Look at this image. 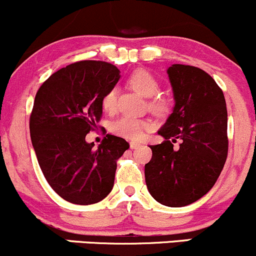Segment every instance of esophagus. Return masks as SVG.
Segmentation results:
<instances>
[{"mask_svg": "<svg viewBox=\"0 0 256 256\" xmlns=\"http://www.w3.org/2000/svg\"><path fill=\"white\" fill-rule=\"evenodd\" d=\"M140 143H137V142H131L130 143V148L131 149H137V148H140Z\"/></svg>", "mask_w": 256, "mask_h": 256, "instance_id": "34e87169", "label": "esophagus"}]
</instances>
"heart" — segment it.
<instances>
[{"mask_svg": "<svg viewBox=\"0 0 256 256\" xmlns=\"http://www.w3.org/2000/svg\"><path fill=\"white\" fill-rule=\"evenodd\" d=\"M128 83L136 92L146 98H154L149 102V108L158 116H164L171 108V102L165 98H155L158 94V83L152 77V73L146 70H136L131 73ZM102 108L108 113H113L116 110V90L112 89L102 98ZM152 124L146 120L122 116L114 122H112L110 131L126 140H140L143 136L144 130H148Z\"/></svg>", "mask_w": 256, "mask_h": 256, "instance_id": "heart-1", "label": "heart"}]
</instances>
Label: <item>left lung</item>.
Wrapping results in <instances>:
<instances>
[{
    "instance_id": "obj_1",
    "label": "left lung",
    "mask_w": 256,
    "mask_h": 256,
    "mask_svg": "<svg viewBox=\"0 0 256 256\" xmlns=\"http://www.w3.org/2000/svg\"><path fill=\"white\" fill-rule=\"evenodd\" d=\"M174 107L158 131L165 140L150 146L146 183L158 204L183 207L210 192L228 158V110L222 90L208 73L188 64L167 70ZM179 139L178 150L172 143Z\"/></svg>"
}]
</instances>
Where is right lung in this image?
Wrapping results in <instances>:
<instances>
[{"label":"right lung","mask_w":256,"mask_h":256,"mask_svg":"<svg viewBox=\"0 0 256 256\" xmlns=\"http://www.w3.org/2000/svg\"><path fill=\"white\" fill-rule=\"evenodd\" d=\"M119 78L114 64L79 61L52 73L36 94L30 116L32 146L46 182L71 204L102 201L113 189L116 160L130 148L113 134L98 148L85 140L101 119L102 98Z\"/></svg>","instance_id":"1"}]
</instances>
